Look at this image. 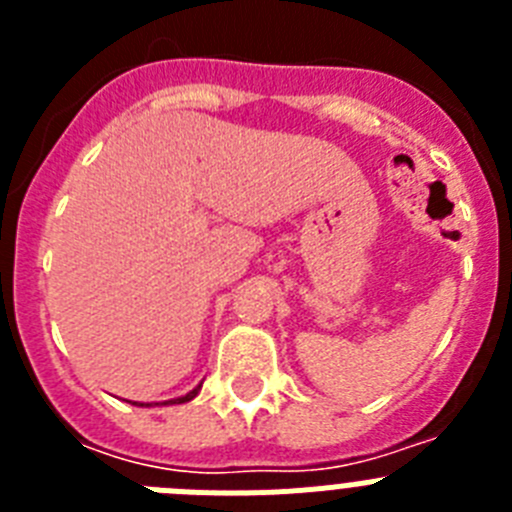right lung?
<instances>
[{"label": "right lung", "mask_w": 512, "mask_h": 512, "mask_svg": "<svg viewBox=\"0 0 512 512\" xmlns=\"http://www.w3.org/2000/svg\"><path fill=\"white\" fill-rule=\"evenodd\" d=\"M200 387H202V384H200ZM200 387H194V390L187 392V395H184V397H176V400H166L164 405H169V402H171V405H182V402H189V400H192V397H197ZM140 408H143V405H140Z\"/></svg>", "instance_id": "right-lung-1"}]
</instances>
